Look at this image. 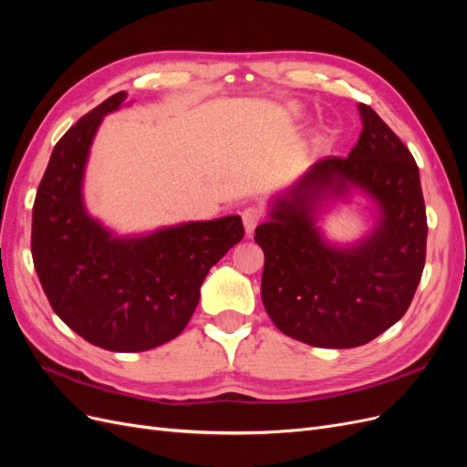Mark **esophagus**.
<instances>
[{"instance_id": "34e87169", "label": "esophagus", "mask_w": 467, "mask_h": 467, "mask_svg": "<svg viewBox=\"0 0 467 467\" xmlns=\"http://www.w3.org/2000/svg\"><path fill=\"white\" fill-rule=\"evenodd\" d=\"M242 218H244V225H245V234L251 237L253 232H255V228L263 220V212L255 206H251V208H245L242 212Z\"/></svg>"}]
</instances>
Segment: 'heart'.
<instances>
[{
  "label": "heart",
  "mask_w": 467,
  "mask_h": 467,
  "mask_svg": "<svg viewBox=\"0 0 467 467\" xmlns=\"http://www.w3.org/2000/svg\"><path fill=\"white\" fill-rule=\"evenodd\" d=\"M288 112H294V107H290V109H288Z\"/></svg>",
  "instance_id": "1"
}]
</instances>
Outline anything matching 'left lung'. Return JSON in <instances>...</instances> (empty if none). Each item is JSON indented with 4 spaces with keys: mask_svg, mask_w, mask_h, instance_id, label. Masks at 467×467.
Here are the masks:
<instances>
[{
    "mask_svg": "<svg viewBox=\"0 0 467 467\" xmlns=\"http://www.w3.org/2000/svg\"><path fill=\"white\" fill-rule=\"evenodd\" d=\"M362 132L348 158H325L271 199L255 230L265 253L261 298L276 327L321 348H352L398 323L411 304L427 255V212L411 151L358 103ZM362 193L375 228L355 244L322 235L318 214Z\"/></svg>",
    "mask_w": 467,
    "mask_h": 467,
    "instance_id": "8db88e82",
    "label": "left lung"
}]
</instances>
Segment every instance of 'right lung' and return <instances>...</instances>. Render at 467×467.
Instances as JSON below:
<instances>
[{"label":"right lung","mask_w":467,"mask_h":467,"mask_svg":"<svg viewBox=\"0 0 467 467\" xmlns=\"http://www.w3.org/2000/svg\"><path fill=\"white\" fill-rule=\"evenodd\" d=\"M126 97H109L54 146L33 206L31 251L42 290L69 329L105 350L142 352L187 327L208 271L245 230L239 216H223L119 235L89 214L83 179L93 138Z\"/></svg>","instance_id":"1"}]
</instances>
